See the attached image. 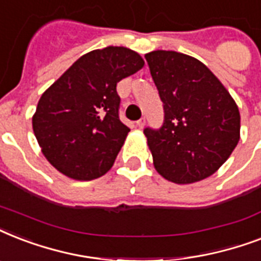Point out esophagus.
Returning a JSON list of instances; mask_svg holds the SVG:
<instances>
[{"label": "esophagus", "mask_w": 261, "mask_h": 261, "mask_svg": "<svg viewBox=\"0 0 261 261\" xmlns=\"http://www.w3.org/2000/svg\"><path fill=\"white\" fill-rule=\"evenodd\" d=\"M145 122H146V119L141 118L139 120H137V123H135V124H137V127H138V128H143V126H145Z\"/></svg>", "instance_id": "obj_1"}]
</instances>
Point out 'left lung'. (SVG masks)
<instances>
[{"instance_id":"left-lung-1","label":"left lung","mask_w":261,"mask_h":261,"mask_svg":"<svg viewBox=\"0 0 261 261\" xmlns=\"http://www.w3.org/2000/svg\"><path fill=\"white\" fill-rule=\"evenodd\" d=\"M145 58L164 107L163 126L143 130L154 168L177 184L208 177L239 143V107L194 57L157 50Z\"/></svg>"}]
</instances>
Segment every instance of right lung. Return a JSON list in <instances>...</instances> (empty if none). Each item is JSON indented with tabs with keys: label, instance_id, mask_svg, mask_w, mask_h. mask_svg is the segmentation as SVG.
<instances>
[{
	"label": "right lung",
	"instance_id": "right-lung-1",
	"mask_svg": "<svg viewBox=\"0 0 261 261\" xmlns=\"http://www.w3.org/2000/svg\"><path fill=\"white\" fill-rule=\"evenodd\" d=\"M143 65L141 55L126 47L93 50L42 94L32 127L53 167L75 180L110 171L130 131L119 119L116 85Z\"/></svg>",
	"mask_w": 261,
	"mask_h": 261
}]
</instances>
